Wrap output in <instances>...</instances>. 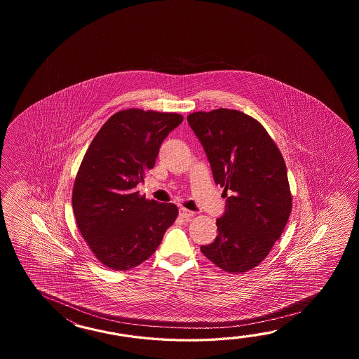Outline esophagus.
<instances>
[{
	"instance_id": "1",
	"label": "esophagus",
	"mask_w": 359,
	"mask_h": 359,
	"mask_svg": "<svg viewBox=\"0 0 359 359\" xmlns=\"http://www.w3.org/2000/svg\"><path fill=\"white\" fill-rule=\"evenodd\" d=\"M180 215H181L182 218H184V219H190V218H192V217L195 215V213L191 212V210L184 209V208H181V209H180Z\"/></svg>"
}]
</instances>
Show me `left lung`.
<instances>
[{"instance_id": "1", "label": "left lung", "mask_w": 359, "mask_h": 359, "mask_svg": "<svg viewBox=\"0 0 359 359\" xmlns=\"http://www.w3.org/2000/svg\"><path fill=\"white\" fill-rule=\"evenodd\" d=\"M187 122L227 198L218 235L200 250L227 273L248 272L267 258L291 213L283 154L257 119L238 110L195 111Z\"/></svg>"}]
</instances>
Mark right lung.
<instances>
[{
    "mask_svg": "<svg viewBox=\"0 0 359 359\" xmlns=\"http://www.w3.org/2000/svg\"><path fill=\"white\" fill-rule=\"evenodd\" d=\"M182 121L177 113L121 110L84 154L73 186V212L93 255L110 269L127 271L149 259L176 221L175 204L149 200L136 186Z\"/></svg>",
    "mask_w": 359,
    "mask_h": 359,
    "instance_id": "1",
    "label": "right lung"
}]
</instances>
